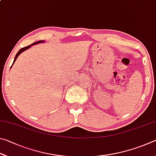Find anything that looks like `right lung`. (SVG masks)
Returning a JSON list of instances; mask_svg holds the SVG:
<instances>
[{
    "label": "right lung",
    "mask_w": 156,
    "mask_h": 156,
    "mask_svg": "<svg viewBox=\"0 0 156 156\" xmlns=\"http://www.w3.org/2000/svg\"><path fill=\"white\" fill-rule=\"evenodd\" d=\"M44 43V41H37V42H35V43H34L33 44H30V45H29V46H27V47H23V48H22V49H20L19 51H18V52L16 54V56H15V58H14V62H13V64H12V65H14V63L15 62V61H16V58H18V56H19V55L21 54V53L22 52H23L24 51H25V50H27V49H28L29 48H30V47H31V46H33V45H34V44H39V43ZM12 67H11V68H12Z\"/></svg>",
    "instance_id": "add662e5"
}]
</instances>
